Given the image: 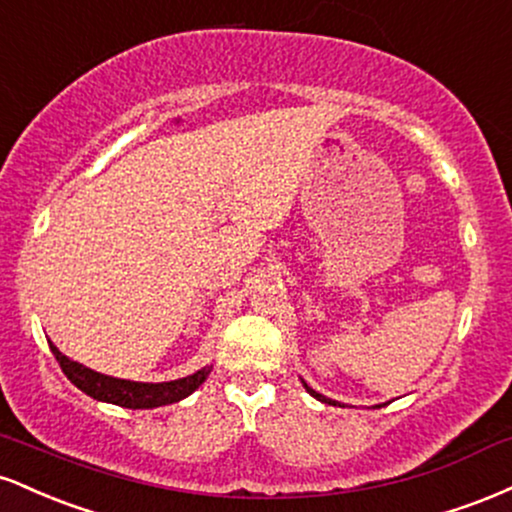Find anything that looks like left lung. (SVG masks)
I'll return each mask as SVG.
<instances>
[{
    "mask_svg": "<svg viewBox=\"0 0 512 512\" xmlns=\"http://www.w3.org/2000/svg\"><path fill=\"white\" fill-rule=\"evenodd\" d=\"M301 383H303V387H305V390H308V392H310V395H313V397L317 399V402H325V404H332V407H337V404H339V402H334V399H330V397H325V395H320V392H315V390H313V387H310L308 383H305V380H303V378H301ZM375 407H378V409H380V404H375Z\"/></svg>",
    "mask_w": 512,
    "mask_h": 512,
    "instance_id": "left-lung-1",
    "label": "left lung"
}]
</instances>
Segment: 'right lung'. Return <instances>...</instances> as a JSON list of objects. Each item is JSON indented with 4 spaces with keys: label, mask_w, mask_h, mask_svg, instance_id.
I'll list each match as a JSON object with an SVG mask.
<instances>
[{
    "label": "right lung",
    "mask_w": 512,
    "mask_h": 512,
    "mask_svg": "<svg viewBox=\"0 0 512 512\" xmlns=\"http://www.w3.org/2000/svg\"><path fill=\"white\" fill-rule=\"evenodd\" d=\"M50 351L55 354L57 363H60L64 375H67L72 383L79 387L81 392H86L88 397L98 399V402L117 404V407L125 409H156L163 404L180 402V399L190 397L204 380L209 378L211 368L204 366L197 373L185 375L180 380H170V383H137V380H122L113 378V375L96 373V370L81 366V363L72 361L69 356H64L55 344L50 342Z\"/></svg>",
    "instance_id": "1"
}]
</instances>
